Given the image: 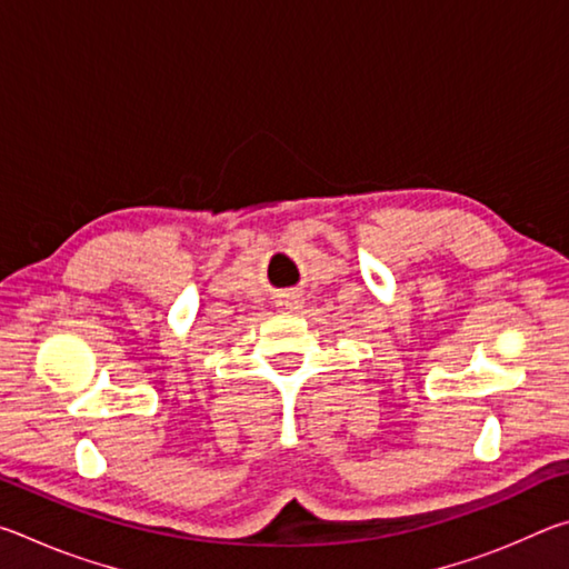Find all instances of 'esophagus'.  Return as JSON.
<instances>
[{
  "label": "esophagus",
  "instance_id": "1",
  "mask_svg": "<svg viewBox=\"0 0 569 569\" xmlns=\"http://www.w3.org/2000/svg\"><path fill=\"white\" fill-rule=\"evenodd\" d=\"M296 303H298V301H286V306H288V308H296Z\"/></svg>",
  "mask_w": 569,
  "mask_h": 569
}]
</instances>
